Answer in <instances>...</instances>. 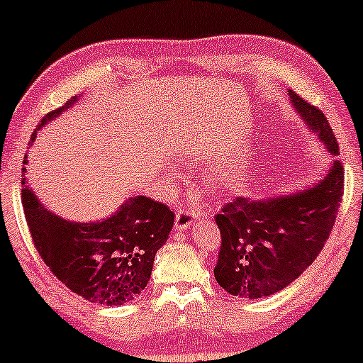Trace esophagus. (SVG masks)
I'll return each mask as SVG.
<instances>
[{"mask_svg": "<svg viewBox=\"0 0 363 363\" xmlns=\"http://www.w3.org/2000/svg\"><path fill=\"white\" fill-rule=\"evenodd\" d=\"M194 220V213L191 210H179L176 213V228L177 230H184L189 227Z\"/></svg>", "mask_w": 363, "mask_h": 363, "instance_id": "esophagus-1", "label": "esophagus"}]
</instances>
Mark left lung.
I'll return each mask as SVG.
<instances>
[{"mask_svg":"<svg viewBox=\"0 0 363 363\" xmlns=\"http://www.w3.org/2000/svg\"><path fill=\"white\" fill-rule=\"evenodd\" d=\"M291 104L329 153L338 141L326 116L294 90ZM345 170L333 160L323 181L309 189L269 199L235 198L215 216L222 234L213 269L225 291L240 298L277 294L297 280L326 244L345 189Z\"/></svg>","mask_w":363,"mask_h":363,"instance_id":"1","label":"left lung"}]
</instances>
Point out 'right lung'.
Segmentation results:
<instances>
[{
	"label": "right lung",
	"mask_w": 363,
	"mask_h": 363,
	"mask_svg": "<svg viewBox=\"0 0 363 363\" xmlns=\"http://www.w3.org/2000/svg\"><path fill=\"white\" fill-rule=\"evenodd\" d=\"M74 101L77 97L45 114L37 129ZM22 186V205L32 240L62 285L101 306H123L145 290L155 254L172 230L174 211L167 205L136 196L102 222L78 223L45 210L27 187L25 176Z\"/></svg>",
	"instance_id": "right-lung-1"
}]
</instances>
